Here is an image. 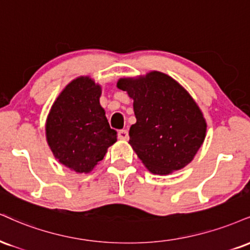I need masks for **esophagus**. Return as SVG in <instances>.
<instances>
[{
    "instance_id": "obj_1",
    "label": "esophagus",
    "mask_w": 250,
    "mask_h": 250,
    "mask_svg": "<svg viewBox=\"0 0 250 250\" xmlns=\"http://www.w3.org/2000/svg\"><path fill=\"white\" fill-rule=\"evenodd\" d=\"M117 136H119L120 140H123V141L128 140V137H129L128 130H125V129H122V130H120L119 133H117Z\"/></svg>"
}]
</instances>
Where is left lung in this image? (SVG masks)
Returning a JSON list of instances; mask_svg holds the SVG:
<instances>
[{
	"mask_svg": "<svg viewBox=\"0 0 250 250\" xmlns=\"http://www.w3.org/2000/svg\"><path fill=\"white\" fill-rule=\"evenodd\" d=\"M117 88L134 100L136 123L129 144L144 167L159 176L191 163L206 137V120L194 99L163 72L121 78Z\"/></svg>",
	"mask_w": 250,
	"mask_h": 250,
	"instance_id": "8db88e82",
	"label": "left lung"
}]
</instances>
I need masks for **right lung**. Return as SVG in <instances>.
Instances as JSON below:
<instances>
[{
    "label": "right lung",
    "instance_id": "obj_1",
    "mask_svg": "<svg viewBox=\"0 0 250 250\" xmlns=\"http://www.w3.org/2000/svg\"><path fill=\"white\" fill-rule=\"evenodd\" d=\"M102 87L81 76L65 86L51 106L45 136L60 164L77 173H89L116 142L100 104Z\"/></svg>",
    "mask_w": 250,
    "mask_h": 250
}]
</instances>
